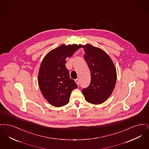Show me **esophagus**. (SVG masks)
I'll return each instance as SVG.
<instances>
[{
    "label": "esophagus",
    "mask_w": 149,
    "mask_h": 149,
    "mask_svg": "<svg viewBox=\"0 0 149 149\" xmlns=\"http://www.w3.org/2000/svg\"><path fill=\"white\" fill-rule=\"evenodd\" d=\"M75 83H77V84L78 85H79V79H75Z\"/></svg>",
    "instance_id": "34e87169"
}]
</instances>
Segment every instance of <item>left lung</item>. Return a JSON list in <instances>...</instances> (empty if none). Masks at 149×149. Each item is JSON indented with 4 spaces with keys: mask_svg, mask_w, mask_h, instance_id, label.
Listing matches in <instances>:
<instances>
[{
    "mask_svg": "<svg viewBox=\"0 0 149 149\" xmlns=\"http://www.w3.org/2000/svg\"><path fill=\"white\" fill-rule=\"evenodd\" d=\"M87 63L91 74L89 86L82 90L85 100L94 104L104 102L113 91L117 71L113 61L101 49L89 44L83 45Z\"/></svg>",
    "mask_w": 149,
    "mask_h": 149,
    "instance_id": "obj_1",
    "label": "left lung"
}]
</instances>
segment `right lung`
<instances>
[{
  "instance_id": "right-lung-1",
  "label": "right lung",
  "mask_w": 149,
  "mask_h": 149,
  "mask_svg": "<svg viewBox=\"0 0 149 149\" xmlns=\"http://www.w3.org/2000/svg\"><path fill=\"white\" fill-rule=\"evenodd\" d=\"M81 45H62L44 57L38 74V83L43 97L53 106L60 107L69 102L73 89L78 88L70 78L65 66L66 58L71 57Z\"/></svg>"
}]
</instances>
